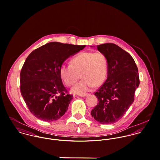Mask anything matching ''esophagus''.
Masks as SVG:
<instances>
[{
	"label": "esophagus",
	"instance_id": "34e87169",
	"mask_svg": "<svg viewBox=\"0 0 160 160\" xmlns=\"http://www.w3.org/2000/svg\"><path fill=\"white\" fill-rule=\"evenodd\" d=\"M88 95V93H79V94H78V95H79V96H80V97H84L87 96Z\"/></svg>",
	"mask_w": 160,
	"mask_h": 160
}]
</instances>
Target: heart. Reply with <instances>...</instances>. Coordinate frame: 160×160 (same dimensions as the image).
Segmentation results:
<instances>
[{"label": "heart", "mask_w": 160, "mask_h": 160, "mask_svg": "<svg viewBox=\"0 0 160 160\" xmlns=\"http://www.w3.org/2000/svg\"><path fill=\"white\" fill-rule=\"evenodd\" d=\"M108 72V61L106 55L102 52H82L70 61V65H62L60 76L67 86H73L79 79H82L76 84L71 92L83 93L93 86H98L105 79Z\"/></svg>", "instance_id": "1"}]
</instances>
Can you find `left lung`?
<instances>
[{"instance_id":"left-lung-1","label":"left lung","mask_w":160,"mask_h":160,"mask_svg":"<svg viewBox=\"0 0 160 160\" xmlns=\"http://www.w3.org/2000/svg\"><path fill=\"white\" fill-rule=\"evenodd\" d=\"M97 47L107 58L108 76L94 93L98 103L91 115L98 122L110 124L119 120L133 103L139 75L133 58L119 46L106 43Z\"/></svg>"}]
</instances>
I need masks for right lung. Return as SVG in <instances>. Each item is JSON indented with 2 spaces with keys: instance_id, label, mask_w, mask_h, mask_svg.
I'll use <instances>...</instances> for the list:
<instances>
[{
  "instance_id": "add662e5",
  "label": "right lung",
  "mask_w": 160,
  "mask_h": 160,
  "mask_svg": "<svg viewBox=\"0 0 160 160\" xmlns=\"http://www.w3.org/2000/svg\"><path fill=\"white\" fill-rule=\"evenodd\" d=\"M85 47L52 42L33 50L26 58L20 72V91L35 117L53 121L67 111L73 95L64 87L60 69L68 58Z\"/></svg>"
}]
</instances>
